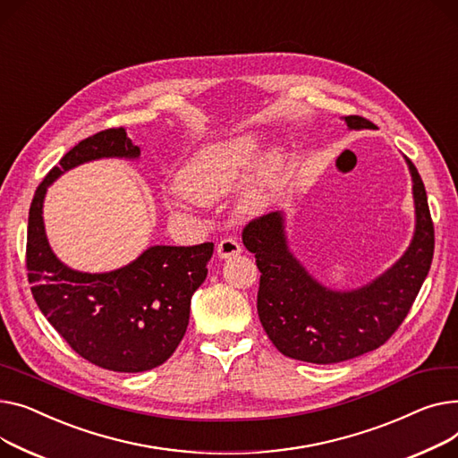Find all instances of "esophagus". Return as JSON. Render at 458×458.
Masks as SVG:
<instances>
[{"instance_id": "obj_1", "label": "esophagus", "mask_w": 458, "mask_h": 458, "mask_svg": "<svg viewBox=\"0 0 458 458\" xmlns=\"http://www.w3.org/2000/svg\"><path fill=\"white\" fill-rule=\"evenodd\" d=\"M240 250H242V248H240V244H238V240H234V238H224V240H220V242H218V248H216L220 259L234 257V255L240 253Z\"/></svg>"}]
</instances>
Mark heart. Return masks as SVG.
Here are the masks:
<instances>
[{"instance_id":"heart-1","label":"heart","mask_w":458,"mask_h":458,"mask_svg":"<svg viewBox=\"0 0 458 458\" xmlns=\"http://www.w3.org/2000/svg\"><path fill=\"white\" fill-rule=\"evenodd\" d=\"M257 149L259 142L250 132L203 146L181 168L179 184L166 192V205L170 208H186L188 205L208 203L229 194L251 166ZM281 179V155H267L242 186L236 199L238 210L255 214L266 208L276 198Z\"/></svg>"}]
</instances>
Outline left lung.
I'll return each instance as SVG.
<instances>
[{
	"label": "left lung",
	"instance_id": "1",
	"mask_svg": "<svg viewBox=\"0 0 458 458\" xmlns=\"http://www.w3.org/2000/svg\"><path fill=\"white\" fill-rule=\"evenodd\" d=\"M345 123L349 129L373 127L362 116H345ZM407 165L416 205L414 238L390 270L362 288L336 292L312 279L288 250L281 212L262 214L242 231L260 272V324L284 357L312 364L355 359L383 345L407 318L435 253L425 186L411 158Z\"/></svg>",
	"mask_w": 458,
	"mask_h": 458
}]
</instances>
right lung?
Masks as SVG:
<instances>
[{"label":"right lung","instance_id":"obj_1","mask_svg":"<svg viewBox=\"0 0 458 458\" xmlns=\"http://www.w3.org/2000/svg\"><path fill=\"white\" fill-rule=\"evenodd\" d=\"M123 127L81 140L38 184L27 227V279L49 324L77 355L122 373H139L166 362L182 340L192 293L207 277L214 244L153 246L109 274H83L51 251L42 220L47 186L61 174L103 157L137 158Z\"/></svg>","mask_w":458,"mask_h":458}]
</instances>
